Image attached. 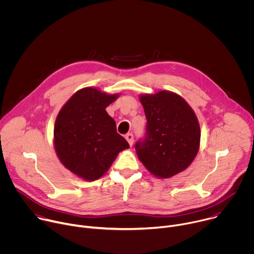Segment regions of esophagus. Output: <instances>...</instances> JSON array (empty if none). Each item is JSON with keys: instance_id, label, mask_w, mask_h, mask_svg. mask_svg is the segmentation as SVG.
Listing matches in <instances>:
<instances>
[{"instance_id": "1", "label": "esophagus", "mask_w": 254, "mask_h": 254, "mask_svg": "<svg viewBox=\"0 0 254 254\" xmlns=\"http://www.w3.org/2000/svg\"><path fill=\"white\" fill-rule=\"evenodd\" d=\"M126 138H127V142L129 143V146L131 147L132 143H133V134H132V133H127V134L126 135Z\"/></svg>"}]
</instances>
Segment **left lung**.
Wrapping results in <instances>:
<instances>
[{
  "mask_svg": "<svg viewBox=\"0 0 254 254\" xmlns=\"http://www.w3.org/2000/svg\"><path fill=\"white\" fill-rule=\"evenodd\" d=\"M139 101L147 118V132L135 143L138 160L160 179L183 172L200 147V126L192 107L182 96L168 90L141 94Z\"/></svg>",
  "mask_w": 254,
  "mask_h": 254,
  "instance_id": "obj_1",
  "label": "left lung"
}]
</instances>
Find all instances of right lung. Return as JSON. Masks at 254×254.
<instances>
[{"label":"right lung","instance_id":"add662e5","mask_svg":"<svg viewBox=\"0 0 254 254\" xmlns=\"http://www.w3.org/2000/svg\"><path fill=\"white\" fill-rule=\"evenodd\" d=\"M120 95L94 87L76 91L60 110L54 126V148L61 164L85 181L110 169L119 153L128 149L105 108Z\"/></svg>","mask_w":254,"mask_h":254}]
</instances>
